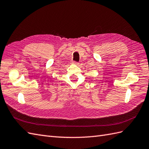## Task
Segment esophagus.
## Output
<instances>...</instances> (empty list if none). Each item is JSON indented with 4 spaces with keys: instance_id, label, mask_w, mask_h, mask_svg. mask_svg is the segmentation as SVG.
<instances>
[{
    "instance_id": "1",
    "label": "esophagus",
    "mask_w": 149,
    "mask_h": 149,
    "mask_svg": "<svg viewBox=\"0 0 149 149\" xmlns=\"http://www.w3.org/2000/svg\"><path fill=\"white\" fill-rule=\"evenodd\" d=\"M72 62L73 63H74V64H75V65H78V64H79V62H75V61H72Z\"/></svg>"
}]
</instances>
